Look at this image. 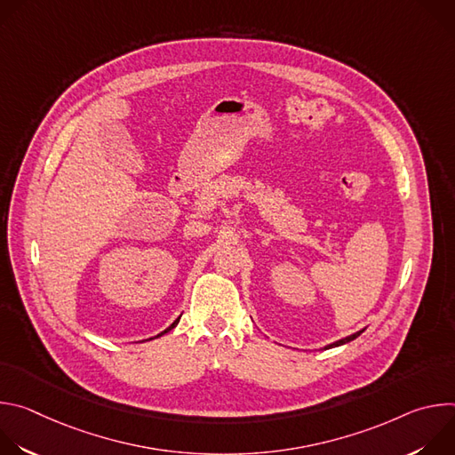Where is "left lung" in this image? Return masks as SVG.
Masks as SVG:
<instances>
[{"label":"left lung","instance_id":"8db88e82","mask_svg":"<svg viewBox=\"0 0 455 455\" xmlns=\"http://www.w3.org/2000/svg\"><path fill=\"white\" fill-rule=\"evenodd\" d=\"M362 333H363V330H362V331H356V333H353V335H349V337H346V339H342V340H337V342L330 344V346H328V349H331V347H339V346H344V344H347V342L355 340L356 337H360Z\"/></svg>","mask_w":455,"mask_h":455}]
</instances>
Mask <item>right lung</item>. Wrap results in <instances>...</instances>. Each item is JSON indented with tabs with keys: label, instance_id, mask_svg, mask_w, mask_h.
Masks as SVG:
<instances>
[{
	"label": "right lung",
	"instance_id": "obj_1",
	"mask_svg": "<svg viewBox=\"0 0 455 455\" xmlns=\"http://www.w3.org/2000/svg\"><path fill=\"white\" fill-rule=\"evenodd\" d=\"M178 322H180V316H178V318H176V320H174V322H172V323H171V326H169V328H167V330H165V331H162V333H160V335H156V337H155V339H158V337H162V335H165V333H169V331H171V330H172V328H176V323H178Z\"/></svg>",
	"mask_w": 455,
	"mask_h": 455
}]
</instances>
